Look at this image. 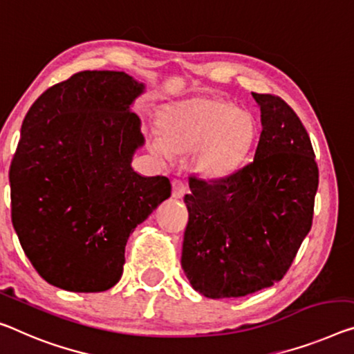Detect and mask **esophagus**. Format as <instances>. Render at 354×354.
I'll use <instances>...</instances> for the list:
<instances>
[{"mask_svg": "<svg viewBox=\"0 0 354 354\" xmlns=\"http://www.w3.org/2000/svg\"><path fill=\"white\" fill-rule=\"evenodd\" d=\"M187 193V183L180 178H176V180H172V198L176 199H180Z\"/></svg>", "mask_w": 354, "mask_h": 354, "instance_id": "1", "label": "esophagus"}]
</instances>
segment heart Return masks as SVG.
I'll return each instance as SVG.
<instances>
[{
	"instance_id": "heart-1",
	"label": "heart",
	"mask_w": 354,
	"mask_h": 354,
	"mask_svg": "<svg viewBox=\"0 0 354 354\" xmlns=\"http://www.w3.org/2000/svg\"><path fill=\"white\" fill-rule=\"evenodd\" d=\"M158 155L198 151V167L204 176L223 177L247 155L254 138L252 118L215 97H194L167 109L160 122Z\"/></svg>"
}]
</instances>
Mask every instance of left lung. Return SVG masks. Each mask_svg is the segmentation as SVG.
<instances>
[{
	"mask_svg": "<svg viewBox=\"0 0 354 354\" xmlns=\"http://www.w3.org/2000/svg\"><path fill=\"white\" fill-rule=\"evenodd\" d=\"M263 131L253 161L230 176H189L182 268L210 299L242 297L283 279L312 227L318 165L307 129L275 95L252 93Z\"/></svg>",
	"mask_w": 354,
	"mask_h": 354,
	"instance_id": "8db88e82",
	"label": "left lung"
}]
</instances>
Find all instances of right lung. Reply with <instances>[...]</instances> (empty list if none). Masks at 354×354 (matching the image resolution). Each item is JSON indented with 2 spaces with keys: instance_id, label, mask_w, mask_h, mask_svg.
Instances as JSON below:
<instances>
[{
  "instance_id": "1",
  "label": "right lung",
  "mask_w": 354,
  "mask_h": 354,
  "mask_svg": "<svg viewBox=\"0 0 354 354\" xmlns=\"http://www.w3.org/2000/svg\"><path fill=\"white\" fill-rule=\"evenodd\" d=\"M142 91L124 73L82 71L47 88L21 123L10 215L47 283L74 292L112 288L129 234L171 196L169 178L131 167L144 136L129 106Z\"/></svg>"
}]
</instances>
